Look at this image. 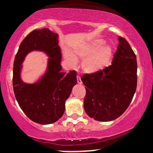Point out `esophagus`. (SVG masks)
Segmentation results:
<instances>
[{
  "instance_id": "34e87169",
  "label": "esophagus",
  "mask_w": 153,
  "mask_h": 153,
  "mask_svg": "<svg viewBox=\"0 0 153 153\" xmlns=\"http://www.w3.org/2000/svg\"><path fill=\"white\" fill-rule=\"evenodd\" d=\"M77 82H78V83H79V84L82 83L81 79H80V77L79 76V75H77Z\"/></svg>"
}]
</instances>
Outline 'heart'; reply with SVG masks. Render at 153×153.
I'll list each match as a JSON object with an SVG mask.
<instances>
[{
	"instance_id": "heart-1",
	"label": "heart",
	"mask_w": 153,
	"mask_h": 153,
	"mask_svg": "<svg viewBox=\"0 0 153 153\" xmlns=\"http://www.w3.org/2000/svg\"><path fill=\"white\" fill-rule=\"evenodd\" d=\"M103 44L104 41L99 40L86 48L76 52L77 55L81 58H86L82 64L84 71L88 73H94L101 71L106 65L111 54V49L109 47H106L100 51ZM65 57L69 64L74 65L75 64L74 57L69 53H67Z\"/></svg>"
}]
</instances>
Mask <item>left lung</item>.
Masks as SVG:
<instances>
[{"instance_id":"1","label":"left lung","mask_w":153,"mask_h":153,"mask_svg":"<svg viewBox=\"0 0 153 153\" xmlns=\"http://www.w3.org/2000/svg\"><path fill=\"white\" fill-rule=\"evenodd\" d=\"M136 55L127 40L119 37L111 65L94 73H85L84 109L100 122L114 120L125 111L136 91L137 82Z\"/></svg>"}]
</instances>
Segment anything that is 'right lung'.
Segmentation results:
<instances>
[{
	"label": "right lung",
	"mask_w": 153,
	"mask_h": 153,
	"mask_svg": "<svg viewBox=\"0 0 153 153\" xmlns=\"http://www.w3.org/2000/svg\"><path fill=\"white\" fill-rule=\"evenodd\" d=\"M57 34L47 28L35 29L21 43L13 62V91L19 106L33 122L49 124L63 115L66 100L77 83L76 72H61V51ZM32 50L44 51L51 57L47 73L39 82L27 84L20 78L21 63Z\"/></svg>",
	"instance_id": "add662e5"
}]
</instances>
